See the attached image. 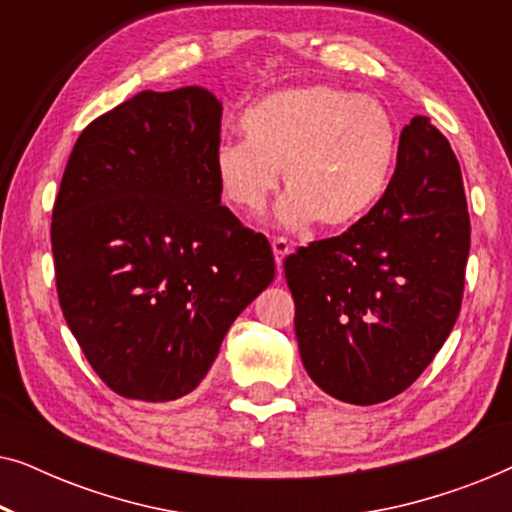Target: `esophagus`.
Returning a JSON list of instances; mask_svg holds the SVG:
<instances>
[{
    "label": "esophagus",
    "mask_w": 512,
    "mask_h": 512,
    "mask_svg": "<svg viewBox=\"0 0 512 512\" xmlns=\"http://www.w3.org/2000/svg\"><path fill=\"white\" fill-rule=\"evenodd\" d=\"M272 251H275V261H277V268L282 270V263H284V258H286V254H289V251H291V242L286 240V237H275V240H272Z\"/></svg>",
    "instance_id": "esophagus-1"
}]
</instances>
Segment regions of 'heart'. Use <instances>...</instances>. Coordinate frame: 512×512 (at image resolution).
<instances>
[{"label": "heart", "instance_id": "b5f03b06", "mask_svg": "<svg viewBox=\"0 0 512 512\" xmlns=\"http://www.w3.org/2000/svg\"><path fill=\"white\" fill-rule=\"evenodd\" d=\"M244 142L214 151L216 186L237 214H263L284 184L279 221L328 230L361 223L387 193L398 128L380 100L335 86L282 88L251 102L240 118Z\"/></svg>", "mask_w": 512, "mask_h": 512}]
</instances>
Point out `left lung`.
<instances>
[{
  "label": "left lung",
  "instance_id": "obj_1",
  "mask_svg": "<svg viewBox=\"0 0 512 512\" xmlns=\"http://www.w3.org/2000/svg\"><path fill=\"white\" fill-rule=\"evenodd\" d=\"M468 249L457 156L429 118L415 116L380 205L284 261L300 359L317 387L354 405L408 389L459 317Z\"/></svg>",
  "mask_w": 512,
  "mask_h": 512
}]
</instances>
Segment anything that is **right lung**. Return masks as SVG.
<instances>
[{
	"label": "right lung",
	"mask_w": 512,
	"mask_h": 512,
	"mask_svg": "<svg viewBox=\"0 0 512 512\" xmlns=\"http://www.w3.org/2000/svg\"><path fill=\"white\" fill-rule=\"evenodd\" d=\"M223 107L144 90L76 139L53 205L55 286L100 380L163 403L202 382L228 328L275 279L268 237L221 205Z\"/></svg>",
	"instance_id": "obj_1"
}]
</instances>
